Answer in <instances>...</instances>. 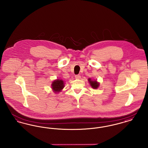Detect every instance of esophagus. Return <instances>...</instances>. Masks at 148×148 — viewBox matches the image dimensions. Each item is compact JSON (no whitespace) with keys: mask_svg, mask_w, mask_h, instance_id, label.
Listing matches in <instances>:
<instances>
[{"mask_svg":"<svg viewBox=\"0 0 148 148\" xmlns=\"http://www.w3.org/2000/svg\"><path fill=\"white\" fill-rule=\"evenodd\" d=\"M75 79H80V77H81V76H80V75H76L75 76Z\"/></svg>","mask_w":148,"mask_h":148,"instance_id":"esophagus-1","label":"esophagus"}]
</instances>
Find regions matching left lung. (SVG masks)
<instances>
[{
  "label": "left lung",
  "instance_id": "obj_1",
  "mask_svg": "<svg viewBox=\"0 0 148 148\" xmlns=\"http://www.w3.org/2000/svg\"><path fill=\"white\" fill-rule=\"evenodd\" d=\"M89 80V82L90 83V84L92 86V88H94V89H97L98 88L99 86V83H98L96 80L95 81H92L90 79H88Z\"/></svg>",
  "mask_w": 148,
  "mask_h": 148
}]
</instances>
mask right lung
Instances as JSON below:
<instances>
[{
  "label": "right lung",
  "instance_id": "1",
  "mask_svg": "<svg viewBox=\"0 0 148 148\" xmlns=\"http://www.w3.org/2000/svg\"><path fill=\"white\" fill-rule=\"evenodd\" d=\"M51 87H52V89H53V91L55 92L61 91L64 87L63 81L62 80L57 79L53 82Z\"/></svg>",
  "mask_w": 148,
  "mask_h": 148
}]
</instances>
